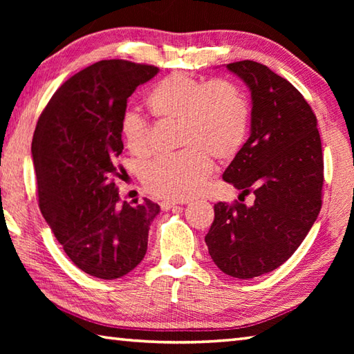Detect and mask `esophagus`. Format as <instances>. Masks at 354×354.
<instances>
[{"label":"esophagus","mask_w":354,"mask_h":354,"mask_svg":"<svg viewBox=\"0 0 354 354\" xmlns=\"http://www.w3.org/2000/svg\"><path fill=\"white\" fill-rule=\"evenodd\" d=\"M160 205H161V209H162V212H167V209L176 208V205H178V204H175V202H171V201H162Z\"/></svg>","instance_id":"esophagus-1"}]
</instances>
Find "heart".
Segmentation results:
<instances>
[{"label": "heart", "instance_id": "heart-1", "mask_svg": "<svg viewBox=\"0 0 354 354\" xmlns=\"http://www.w3.org/2000/svg\"><path fill=\"white\" fill-rule=\"evenodd\" d=\"M150 114L176 123L175 155L149 162L141 173L145 189L156 198L184 201L196 194L212 171V158H234L250 126V106L242 89L227 79L204 80L173 73L150 88L146 95ZM127 149L135 156L150 153L146 123L127 112L122 122Z\"/></svg>", "mask_w": 354, "mask_h": 354}]
</instances>
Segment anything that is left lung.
Returning a JSON list of instances; mask_svg holds the SVG:
<instances>
[{"instance_id": "1", "label": "left lung", "mask_w": 354, "mask_h": 354, "mask_svg": "<svg viewBox=\"0 0 354 354\" xmlns=\"http://www.w3.org/2000/svg\"><path fill=\"white\" fill-rule=\"evenodd\" d=\"M251 91V132L223 179L254 204L217 202L205 243L222 272L260 277L301 245L321 209L324 160L318 122L290 82L254 61L228 64Z\"/></svg>"}]
</instances>
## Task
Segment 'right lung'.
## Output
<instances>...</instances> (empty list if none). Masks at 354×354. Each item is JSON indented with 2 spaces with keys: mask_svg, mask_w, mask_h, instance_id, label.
I'll use <instances>...</instances> for the list:
<instances>
[{
  "mask_svg": "<svg viewBox=\"0 0 354 354\" xmlns=\"http://www.w3.org/2000/svg\"><path fill=\"white\" fill-rule=\"evenodd\" d=\"M160 68L100 61L53 94L37 120L32 156L44 219L65 254L84 272L102 278L129 274L147 251L150 222L160 205L120 202L117 158L127 99Z\"/></svg>",
  "mask_w": 354,
  "mask_h": 354,
  "instance_id": "1",
  "label": "right lung"
}]
</instances>
